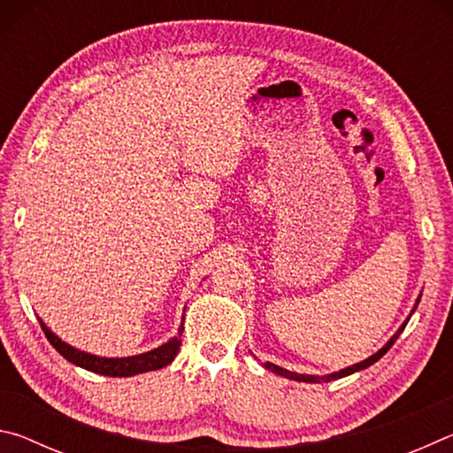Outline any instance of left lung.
<instances>
[{
    "label": "left lung",
    "mask_w": 453,
    "mask_h": 453,
    "mask_svg": "<svg viewBox=\"0 0 453 453\" xmlns=\"http://www.w3.org/2000/svg\"><path fill=\"white\" fill-rule=\"evenodd\" d=\"M419 303V302H418ZM418 308V305H416ZM413 308V310H416ZM405 324H408V319L403 321V326L397 329V332L394 334V337L392 340H389L386 346H383L378 354H373V356H370L367 359H364V362H359V364H356V365H351V367H346V370H342V372H335V373H329V375H324V378H319V375H303V373H296V372H288V370H283V367H280V365H273V364H270V362H265L264 365H265V370H272L273 373H278V375H283V378H288V380H296V381H305V383H319V381H332V380H340V378H346V375H349V373H354V372H359V370H365V367H370L372 364H375L378 362V359L386 354V351L394 346V342L397 340V337H400V334L403 332V327H405Z\"/></svg>",
    "instance_id": "8db88e82"
}]
</instances>
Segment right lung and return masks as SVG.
<instances>
[{
	"instance_id": "right-lung-1",
	"label": "right lung",
	"mask_w": 453,
	"mask_h": 453,
	"mask_svg": "<svg viewBox=\"0 0 453 453\" xmlns=\"http://www.w3.org/2000/svg\"><path fill=\"white\" fill-rule=\"evenodd\" d=\"M40 326L51 346L56 348L59 354L67 359V362L80 365V367H83V370H89V372H96L102 375H110V378H129V375L153 372V370H159V367H165L167 364H172L173 357L178 356V351H180V346H181L180 337L183 332V324H181L180 334L172 337L170 342L156 349H151V351H145V354H140V356L99 357V356H91V354H86V351H80L72 346H67V343L61 342L56 334H51V329L45 327L42 319H40Z\"/></svg>"
}]
</instances>
